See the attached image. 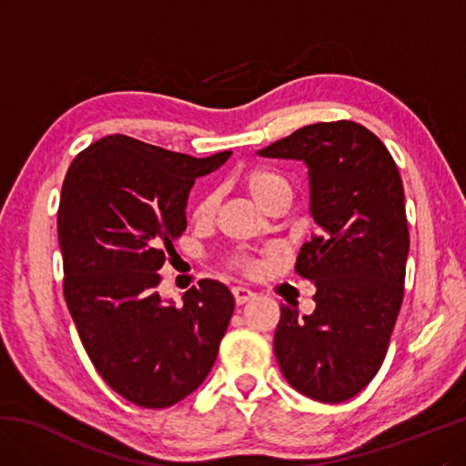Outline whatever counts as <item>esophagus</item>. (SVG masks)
Wrapping results in <instances>:
<instances>
[{
  "instance_id": "obj_1",
  "label": "esophagus",
  "mask_w": 466,
  "mask_h": 466,
  "mask_svg": "<svg viewBox=\"0 0 466 466\" xmlns=\"http://www.w3.org/2000/svg\"><path fill=\"white\" fill-rule=\"evenodd\" d=\"M232 294H234V299H236V304H238V306L247 304V302H250L252 298H255V291H250L248 288H240V286L234 288Z\"/></svg>"
}]
</instances>
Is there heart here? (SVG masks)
I'll list each match as a JSON object with an SVG mask.
<instances>
[{
  "instance_id": "1",
  "label": "heart",
  "mask_w": 466,
  "mask_h": 466,
  "mask_svg": "<svg viewBox=\"0 0 466 466\" xmlns=\"http://www.w3.org/2000/svg\"><path fill=\"white\" fill-rule=\"evenodd\" d=\"M242 187L247 188L250 199L255 201L261 209L281 193L291 195V187H289L288 180L283 178L279 172L269 170V168H252V170H248L247 175L242 177ZM216 203H218V197L214 193L205 195L195 208L197 222H209V219L214 218V214H216ZM240 263L247 265V261H240Z\"/></svg>"
}]
</instances>
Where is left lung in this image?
<instances>
[{"label":"left lung","instance_id":"1","mask_svg":"<svg viewBox=\"0 0 466 466\" xmlns=\"http://www.w3.org/2000/svg\"><path fill=\"white\" fill-rule=\"evenodd\" d=\"M257 154L304 162L320 228L296 261L317 288V309L281 306L275 358L298 392L343 403L380 370L403 304L409 230L399 168L353 121L306 125Z\"/></svg>","mask_w":466,"mask_h":466}]
</instances>
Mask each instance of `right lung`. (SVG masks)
I'll return each mask as SVG.
<instances>
[{
    "label": "right lung",
    "mask_w": 466,
    "mask_h": 466,
    "mask_svg": "<svg viewBox=\"0 0 466 466\" xmlns=\"http://www.w3.org/2000/svg\"><path fill=\"white\" fill-rule=\"evenodd\" d=\"M230 156L193 157L106 136L77 154L63 180V294L94 368L133 405H177L216 364L234 312L230 289L201 279L177 306L156 288L187 230L195 178Z\"/></svg>",
    "instance_id": "add662e5"
}]
</instances>
